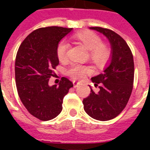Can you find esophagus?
Wrapping results in <instances>:
<instances>
[{"mask_svg": "<svg viewBox=\"0 0 150 150\" xmlns=\"http://www.w3.org/2000/svg\"><path fill=\"white\" fill-rule=\"evenodd\" d=\"M79 83H77L76 81H73V85H74V88H76L78 86Z\"/></svg>", "mask_w": 150, "mask_h": 150, "instance_id": "34e87169", "label": "esophagus"}]
</instances>
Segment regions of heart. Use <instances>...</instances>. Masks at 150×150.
Segmentation results:
<instances>
[{"instance_id": "b5f03b06", "label": "heart", "mask_w": 150, "mask_h": 150, "mask_svg": "<svg viewBox=\"0 0 150 150\" xmlns=\"http://www.w3.org/2000/svg\"><path fill=\"white\" fill-rule=\"evenodd\" d=\"M73 38L77 42L80 43L85 49L88 50V55L91 61L99 67L104 66L111 59L112 50L108 44L102 42L101 38L92 31H83L75 34ZM69 45L66 41L62 40L57 46L56 54L61 62H66L67 60V50ZM68 74L72 78L80 79L87 74L91 72V69L87 66L79 64L72 65L68 70Z\"/></svg>"}]
</instances>
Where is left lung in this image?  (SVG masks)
<instances>
[{"label":"left lung","mask_w":150,"mask_h":150,"mask_svg":"<svg viewBox=\"0 0 150 150\" xmlns=\"http://www.w3.org/2000/svg\"><path fill=\"white\" fill-rule=\"evenodd\" d=\"M107 38L111 45L109 65L104 72L91 79L95 87L83 99L86 112L93 119L105 121L119 115L129 101L134 79V62L131 50L125 40L114 31L102 27H90Z\"/></svg>","instance_id":"8db88e82"}]
</instances>
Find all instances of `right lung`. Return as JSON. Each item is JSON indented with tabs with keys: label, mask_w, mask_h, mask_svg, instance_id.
Masks as SVG:
<instances>
[{
	"label": "right lung",
	"mask_w": 150,
	"mask_h": 150,
	"mask_svg": "<svg viewBox=\"0 0 150 150\" xmlns=\"http://www.w3.org/2000/svg\"><path fill=\"white\" fill-rule=\"evenodd\" d=\"M72 28H39L22 42L15 61V79L18 96L32 116L46 121L61 112L62 100L72 82L62 77L59 84L49 85L50 78L59 65L56 49Z\"/></svg>",
	"instance_id": "1"
}]
</instances>
